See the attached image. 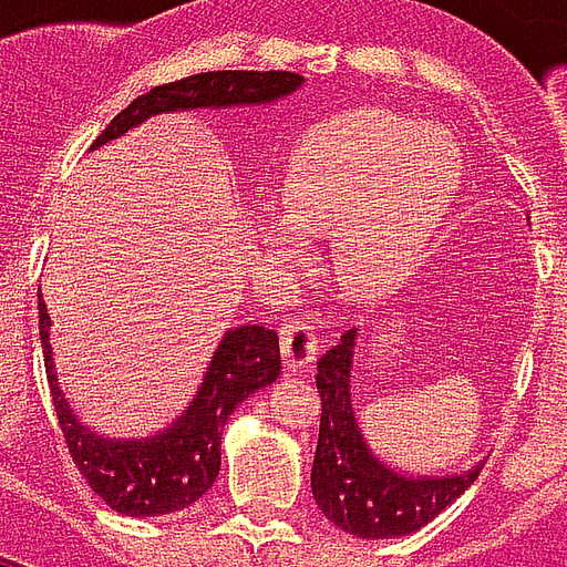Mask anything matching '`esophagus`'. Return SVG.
<instances>
[{
	"label": "esophagus",
	"mask_w": 567,
	"mask_h": 567,
	"mask_svg": "<svg viewBox=\"0 0 567 567\" xmlns=\"http://www.w3.org/2000/svg\"><path fill=\"white\" fill-rule=\"evenodd\" d=\"M279 337H282L285 367L291 369V372L312 367V360H316L318 354L316 327L309 324V321H300V318H291V321H285L282 324Z\"/></svg>",
	"instance_id": "34e87169"
}]
</instances>
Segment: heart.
Wrapping results in <instances>:
<instances>
[{
    "mask_svg": "<svg viewBox=\"0 0 567 567\" xmlns=\"http://www.w3.org/2000/svg\"><path fill=\"white\" fill-rule=\"evenodd\" d=\"M451 134L381 111L339 113L306 134L279 183L282 219L258 240L276 261H303V237L330 243V279L351 297L393 295L412 279L460 192Z\"/></svg>",
    "mask_w": 567,
    "mask_h": 567,
    "instance_id": "obj_1",
    "label": "heart"
}]
</instances>
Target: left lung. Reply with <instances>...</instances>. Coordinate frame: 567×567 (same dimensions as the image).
<instances>
[{
	"mask_svg": "<svg viewBox=\"0 0 567 567\" xmlns=\"http://www.w3.org/2000/svg\"><path fill=\"white\" fill-rule=\"evenodd\" d=\"M358 327L318 360L321 430L312 463V496L333 526L367 540L412 535L454 505L475 484L484 460L451 475H412L390 465L354 412V348Z\"/></svg>",
	"mask_w": 567,
	"mask_h": 567,
	"instance_id": "8db88e82",
	"label": "left lung"
}]
</instances>
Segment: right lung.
<instances>
[{
  "label": "right lung",
  "instance_id": "right-lung-1",
  "mask_svg": "<svg viewBox=\"0 0 567 567\" xmlns=\"http://www.w3.org/2000/svg\"><path fill=\"white\" fill-rule=\"evenodd\" d=\"M303 78L295 71H204L177 83L155 86L134 99L99 134L92 150L111 144L158 113L225 111L261 107L295 95ZM38 333L44 348L50 396L74 465L81 468L95 496L125 517H162L195 505L219 477L221 430L243 400L279 379V337L261 324L225 330L213 351L200 388L179 417L165 430L137 439H111L95 433L65 400L50 346V312L38 295Z\"/></svg>",
  "mask_w": 567,
  "mask_h": 567
}]
</instances>
